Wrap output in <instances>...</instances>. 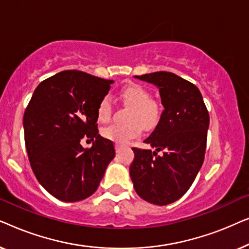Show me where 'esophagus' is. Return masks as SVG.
<instances>
[{
	"instance_id": "34e87169",
	"label": "esophagus",
	"mask_w": 249,
	"mask_h": 249,
	"mask_svg": "<svg viewBox=\"0 0 249 249\" xmlns=\"http://www.w3.org/2000/svg\"><path fill=\"white\" fill-rule=\"evenodd\" d=\"M121 148H122V146L120 144H115V152L119 153L121 151Z\"/></svg>"
}]
</instances>
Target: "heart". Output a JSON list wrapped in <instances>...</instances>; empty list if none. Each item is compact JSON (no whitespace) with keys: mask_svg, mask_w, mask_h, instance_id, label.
<instances>
[{"mask_svg":"<svg viewBox=\"0 0 249 249\" xmlns=\"http://www.w3.org/2000/svg\"><path fill=\"white\" fill-rule=\"evenodd\" d=\"M120 97L128 107H131L128 115L129 122L125 124H111L102 130L104 138L117 144H127L131 139L137 138L146 130H154L161 122L163 115L162 103L151 98V93L138 84H129L120 91ZM111 100L108 96L102 97L97 104L96 113L98 121L107 124L112 119Z\"/></svg>","mask_w":249,"mask_h":249,"instance_id":"heart-1","label":"heart"}]
</instances>
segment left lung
<instances>
[{
    "mask_svg": "<svg viewBox=\"0 0 249 249\" xmlns=\"http://www.w3.org/2000/svg\"><path fill=\"white\" fill-rule=\"evenodd\" d=\"M159 88L163 115L144 142L156 149L134 147L130 177L139 197L168 205L185 195L205 158L210 115L198 88L172 72L135 76ZM162 150L163 154L158 156Z\"/></svg>",
    "mask_w": 249,
    "mask_h": 249,
    "instance_id": "8db88e82",
    "label": "left lung"
}]
</instances>
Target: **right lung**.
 I'll return each instance as SVG.
<instances>
[{"label": "right lung", "mask_w": 249, "mask_h": 249, "mask_svg": "<svg viewBox=\"0 0 249 249\" xmlns=\"http://www.w3.org/2000/svg\"><path fill=\"white\" fill-rule=\"evenodd\" d=\"M113 80L64 70L43 80L23 114L25 144L34 175L55 198L83 200L96 192L115 156L113 142L98 135L97 104ZM84 138L94 140L84 149Z\"/></svg>", "instance_id": "right-lung-1"}]
</instances>
